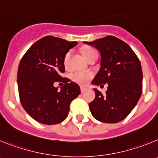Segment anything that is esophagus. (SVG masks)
<instances>
[{
    "label": "esophagus",
    "instance_id": "34e87169",
    "mask_svg": "<svg viewBox=\"0 0 158 158\" xmlns=\"http://www.w3.org/2000/svg\"><path fill=\"white\" fill-rule=\"evenodd\" d=\"M86 90H87V89H86L85 87H81V93H84V92H85Z\"/></svg>",
    "mask_w": 158,
    "mask_h": 158
}]
</instances>
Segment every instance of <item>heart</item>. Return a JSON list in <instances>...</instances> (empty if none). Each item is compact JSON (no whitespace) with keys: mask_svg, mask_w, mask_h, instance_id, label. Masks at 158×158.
<instances>
[{"mask_svg":"<svg viewBox=\"0 0 158 158\" xmlns=\"http://www.w3.org/2000/svg\"><path fill=\"white\" fill-rule=\"evenodd\" d=\"M95 52H96V50L89 47H84L81 51L82 54H83L84 57H85L86 59ZM69 53H67L66 55L65 56V58H64V65H65V66H67V65H68V63H69ZM70 77L71 79H72L74 82H76V83L80 84V85H85V84L87 83V82L89 81V79L93 77V74L90 73L74 72L73 73Z\"/></svg>","mask_w":158,"mask_h":158,"instance_id":"1","label":"heart"}]
</instances>
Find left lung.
<instances>
[{"label":"left lung","instance_id":"8db88e82","mask_svg":"<svg viewBox=\"0 0 158 158\" xmlns=\"http://www.w3.org/2000/svg\"><path fill=\"white\" fill-rule=\"evenodd\" d=\"M84 43L96 47L101 57L100 70L92 84L108 85L104 94L93 89L96 97L89 104L92 115L102 123L120 122L133 110L142 95L140 61L127 43L115 36Z\"/></svg>","mask_w":158,"mask_h":158}]
</instances>
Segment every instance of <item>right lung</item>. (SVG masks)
Returning <instances> with one entry per match:
<instances>
[{
    "instance_id": "obj_1",
    "label": "right lung",
    "mask_w": 158,
    "mask_h": 158,
    "mask_svg": "<svg viewBox=\"0 0 158 158\" xmlns=\"http://www.w3.org/2000/svg\"><path fill=\"white\" fill-rule=\"evenodd\" d=\"M77 44L61 38L46 36L33 44L20 60L17 73L19 100L35 120L54 125L65 120L69 105L81 93L74 82L60 76L65 72L64 58ZM55 82L65 85L58 90Z\"/></svg>"
}]
</instances>
